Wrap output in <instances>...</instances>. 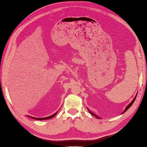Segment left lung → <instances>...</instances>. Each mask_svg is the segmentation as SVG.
<instances>
[{
  "instance_id": "obj_1",
  "label": "left lung",
  "mask_w": 147,
  "mask_h": 147,
  "mask_svg": "<svg viewBox=\"0 0 147 147\" xmlns=\"http://www.w3.org/2000/svg\"><path fill=\"white\" fill-rule=\"evenodd\" d=\"M137 95H138V94H136V97H134V99L132 100V101H131V102H130V104H128V105H127V107H126L125 108V110H124V111H123V113H125L126 111H127V110L128 109H129V108L131 107V106H132V104L134 103V102L135 101V99H136V96H137ZM88 112H90V114H92V115H94V116H95V117H97V118H98V119H100V117H98V116H97V115H96V114H94V113L93 112H92L91 111H90V110H88Z\"/></svg>"
}]
</instances>
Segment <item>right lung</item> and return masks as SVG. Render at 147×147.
<instances>
[{
	"mask_svg": "<svg viewBox=\"0 0 147 147\" xmlns=\"http://www.w3.org/2000/svg\"><path fill=\"white\" fill-rule=\"evenodd\" d=\"M58 112H57L56 113H55V114L50 115V116L49 117H43V118H37V117H32V116H30V115H28V116L33 118V119H37V120H46V119H51V118H52L53 117L55 116V115L57 114V113Z\"/></svg>",
	"mask_w": 147,
	"mask_h": 147,
	"instance_id": "add662e5",
	"label": "right lung"
}]
</instances>
